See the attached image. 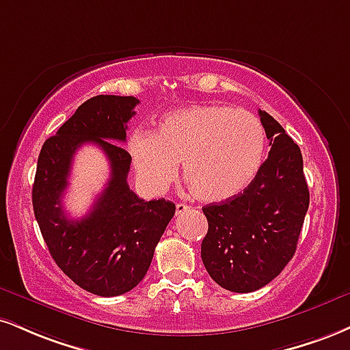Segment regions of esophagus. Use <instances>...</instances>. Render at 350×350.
I'll return each instance as SVG.
<instances>
[{
    "label": "esophagus",
    "mask_w": 350,
    "mask_h": 350,
    "mask_svg": "<svg viewBox=\"0 0 350 350\" xmlns=\"http://www.w3.org/2000/svg\"><path fill=\"white\" fill-rule=\"evenodd\" d=\"M187 210H189V207L186 204H178L176 205V215H180V213L187 212Z\"/></svg>",
    "instance_id": "34e87169"
}]
</instances>
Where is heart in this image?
<instances>
[{
    "label": "heart",
    "mask_w": 350,
    "mask_h": 350,
    "mask_svg": "<svg viewBox=\"0 0 350 350\" xmlns=\"http://www.w3.org/2000/svg\"><path fill=\"white\" fill-rule=\"evenodd\" d=\"M129 153L146 192L166 191L180 161L192 196L218 204L239 196L256 179L266 153V130L244 109L200 104L164 113L153 133L133 132Z\"/></svg>",
    "instance_id": "heart-1"
}]
</instances>
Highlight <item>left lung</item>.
<instances>
[{
  "label": "left lung",
  "mask_w": 350,
  "mask_h": 350,
  "mask_svg": "<svg viewBox=\"0 0 350 350\" xmlns=\"http://www.w3.org/2000/svg\"><path fill=\"white\" fill-rule=\"evenodd\" d=\"M271 151L256 179L233 199L205 205L202 260L223 288L247 293L284 271L297 250L310 205L301 151L282 125L259 111Z\"/></svg>",
  "instance_id": "obj_1"
}]
</instances>
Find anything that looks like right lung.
I'll return each mask as SVG.
<instances>
[{
  "mask_svg": "<svg viewBox=\"0 0 350 350\" xmlns=\"http://www.w3.org/2000/svg\"><path fill=\"white\" fill-rule=\"evenodd\" d=\"M140 103L133 96H94L77 109L42 146L32 187L33 215L57 266L75 284L99 297H117L137 287L148 271L154 247L176 205L145 202L130 191L127 124ZM84 142L98 144L111 164L108 186L90 213L68 219L61 204L70 163Z\"/></svg>",
  "mask_w": 350,
  "mask_h": 350,
  "instance_id": "obj_1",
  "label": "right lung"
}]
</instances>
